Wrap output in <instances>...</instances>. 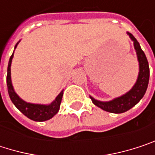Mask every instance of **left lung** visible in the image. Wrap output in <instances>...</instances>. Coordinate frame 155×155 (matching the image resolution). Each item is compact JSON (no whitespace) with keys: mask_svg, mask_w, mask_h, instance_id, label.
I'll use <instances>...</instances> for the list:
<instances>
[{"mask_svg":"<svg viewBox=\"0 0 155 155\" xmlns=\"http://www.w3.org/2000/svg\"><path fill=\"white\" fill-rule=\"evenodd\" d=\"M127 35L134 42V47L136 49L137 60L139 63V74H138L137 82L135 83L133 88L129 91H127L126 94L109 101H97L91 96H90L94 105L110 113H116V114L123 113V112L129 110L134 106H136L141 101V99L143 97L147 90V86L149 82L150 70H149L147 58L140 47L138 41L136 39V38L131 33L127 32Z\"/></svg>","mask_w":155,"mask_h":155,"instance_id":"obj_1","label":"left lung"}]
</instances>
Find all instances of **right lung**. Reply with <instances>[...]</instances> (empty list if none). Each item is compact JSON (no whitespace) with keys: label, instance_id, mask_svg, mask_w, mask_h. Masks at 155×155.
<instances>
[{"label":"right lung","instance_id":"add662e5","mask_svg":"<svg viewBox=\"0 0 155 155\" xmlns=\"http://www.w3.org/2000/svg\"><path fill=\"white\" fill-rule=\"evenodd\" d=\"M18 42L16 44L14 47L15 51L16 47L18 46ZM14 54V52H13ZM13 54H12L9 64H8V70H7V87H8V92L9 96L12 101V103L15 105V107L22 114H24L27 117L30 118L31 120L34 121H46L50 118H52L59 110L60 104L62 101V97H63V91L58 94V96L55 98V100L48 104V105H43V104H34V103H28L21 100L15 92L12 83V78H11V65H12V61L13 58Z\"/></svg>","mask_w":155,"mask_h":155}]
</instances>
